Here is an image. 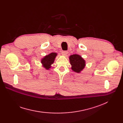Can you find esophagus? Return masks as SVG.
I'll return each instance as SVG.
<instances>
[{
    "label": "esophagus",
    "instance_id": "1",
    "mask_svg": "<svg viewBox=\"0 0 123 123\" xmlns=\"http://www.w3.org/2000/svg\"><path fill=\"white\" fill-rule=\"evenodd\" d=\"M68 52L66 51H63L62 52V54L63 56H66L67 55V54H68Z\"/></svg>",
    "mask_w": 123,
    "mask_h": 123
}]
</instances>
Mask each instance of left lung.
Listing matches in <instances>:
<instances>
[{
  "label": "left lung",
  "instance_id": "1",
  "mask_svg": "<svg viewBox=\"0 0 123 123\" xmlns=\"http://www.w3.org/2000/svg\"><path fill=\"white\" fill-rule=\"evenodd\" d=\"M70 63L73 71L80 73L86 66V61L80 55L73 54L69 56Z\"/></svg>",
  "mask_w": 123,
  "mask_h": 123
}]
</instances>
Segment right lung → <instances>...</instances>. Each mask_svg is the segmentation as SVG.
Listing matches in <instances>:
<instances>
[{
  "instance_id": "obj_1",
  "label": "right lung",
  "mask_w": 123,
  "mask_h": 123,
  "mask_svg": "<svg viewBox=\"0 0 123 123\" xmlns=\"http://www.w3.org/2000/svg\"><path fill=\"white\" fill-rule=\"evenodd\" d=\"M58 54L55 52H52L44 56L41 59V63L42 66L47 70H50L51 68L52 64L54 62L56 57Z\"/></svg>"
}]
</instances>
